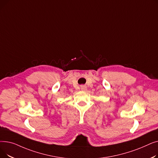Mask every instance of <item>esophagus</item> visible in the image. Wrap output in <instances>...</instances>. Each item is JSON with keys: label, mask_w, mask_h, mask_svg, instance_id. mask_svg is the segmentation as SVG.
I'll use <instances>...</instances> for the list:
<instances>
[{"label": "esophagus", "mask_w": 158, "mask_h": 158, "mask_svg": "<svg viewBox=\"0 0 158 158\" xmlns=\"http://www.w3.org/2000/svg\"><path fill=\"white\" fill-rule=\"evenodd\" d=\"M81 89L82 91H85L86 88V87L85 86H81Z\"/></svg>", "instance_id": "esophagus-1"}]
</instances>
